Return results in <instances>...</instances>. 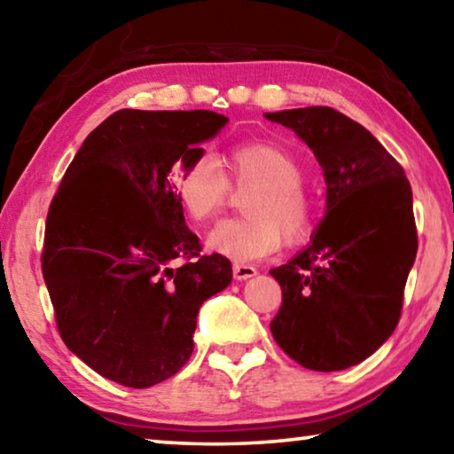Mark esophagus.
<instances>
[{"instance_id":"obj_1","label":"esophagus","mask_w":454,"mask_h":454,"mask_svg":"<svg viewBox=\"0 0 454 454\" xmlns=\"http://www.w3.org/2000/svg\"><path fill=\"white\" fill-rule=\"evenodd\" d=\"M234 278L236 280H248L252 276H256V268L250 264H234Z\"/></svg>"}]
</instances>
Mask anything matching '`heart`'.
Here are the masks:
<instances>
[{"instance_id":"heart-1","label":"heart","mask_w":454,"mask_h":454,"mask_svg":"<svg viewBox=\"0 0 454 454\" xmlns=\"http://www.w3.org/2000/svg\"><path fill=\"white\" fill-rule=\"evenodd\" d=\"M220 165L202 152L172 170L174 194L194 222L218 216L228 202L230 186L250 188L242 202L246 216L220 222L208 234L212 252L244 262L272 254L284 236L292 244L309 238L314 210L294 153L278 144H244L230 148Z\"/></svg>"}]
</instances>
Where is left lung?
<instances>
[{"mask_svg": "<svg viewBox=\"0 0 454 454\" xmlns=\"http://www.w3.org/2000/svg\"><path fill=\"white\" fill-rule=\"evenodd\" d=\"M264 116L309 145L326 180V214L309 248L270 270L282 288L272 336L304 368L344 371L382 347L401 318L419 248L411 184L366 128L333 107Z\"/></svg>", "mask_w": 454, "mask_h": 454, "instance_id": "8db88e82", "label": "left lung"}]
</instances>
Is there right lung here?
<instances>
[{"label": "right lung", "instance_id": "1", "mask_svg": "<svg viewBox=\"0 0 454 454\" xmlns=\"http://www.w3.org/2000/svg\"><path fill=\"white\" fill-rule=\"evenodd\" d=\"M226 121L210 110H120L67 166L42 272L61 340L104 379L148 388L174 376L194 350L200 306L232 282L228 258L200 256L170 184Z\"/></svg>", "mask_w": 454, "mask_h": 454}]
</instances>
